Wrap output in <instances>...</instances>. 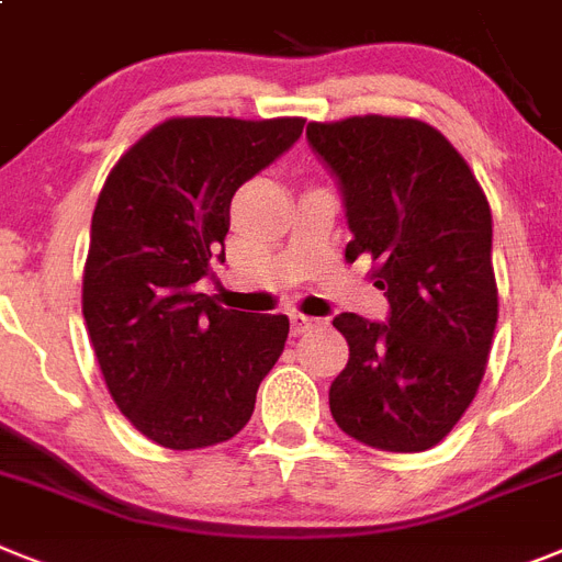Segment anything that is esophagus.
I'll return each instance as SVG.
<instances>
[{"mask_svg":"<svg viewBox=\"0 0 562 562\" xmlns=\"http://www.w3.org/2000/svg\"><path fill=\"white\" fill-rule=\"evenodd\" d=\"M319 325V319H314V317H305V314H291V334H305V331H311V328H317Z\"/></svg>","mask_w":562,"mask_h":562,"instance_id":"34e87169","label":"esophagus"}]
</instances>
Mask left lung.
<instances>
[{
	"instance_id": "1",
	"label": "left lung",
	"mask_w": 562,
	"mask_h": 562,
	"mask_svg": "<svg viewBox=\"0 0 562 562\" xmlns=\"http://www.w3.org/2000/svg\"><path fill=\"white\" fill-rule=\"evenodd\" d=\"M308 145L337 179L351 243L371 257L389 317H334L348 342L328 405L348 437L426 451L480 389L497 325L492 209L437 128L397 116L308 122Z\"/></svg>"
}]
</instances>
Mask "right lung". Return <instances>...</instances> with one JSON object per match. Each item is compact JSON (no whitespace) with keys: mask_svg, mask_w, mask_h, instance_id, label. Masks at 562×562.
Segmentation results:
<instances>
[{"mask_svg":"<svg viewBox=\"0 0 562 562\" xmlns=\"http://www.w3.org/2000/svg\"><path fill=\"white\" fill-rule=\"evenodd\" d=\"M305 120H168L113 165L91 220L82 314L131 426L173 451L231 440L280 360L289 317L216 305L196 282L224 248L231 200Z\"/></svg>","mask_w":562,"mask_h":562,"instance_id":"right-lung-1","label":"right lung"}]
</instances>
